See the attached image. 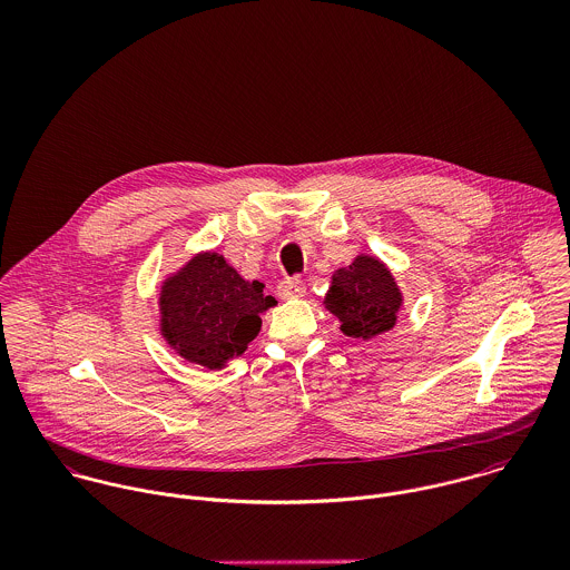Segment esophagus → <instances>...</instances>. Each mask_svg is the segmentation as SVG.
<instances>
[{"label":"esophagus","instance_id":"1","mask_svg":"<svg viewBox=\"0 0 570 570\" xmlns=\"http://www.w3.org/2000/svg\"><path fill=\"white\" fill-rule=\"evenodd\" d=\"M305 292H307V287H305V283L303 281H298V278H287V281H283L281 285H278V294L283 296V298H301V296H305Z\"/></svg>","mask_w":570,"mask_h":570}]
</instances>
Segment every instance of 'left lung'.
Listing matches in <instances>:
<instances>
[{"label":"left lung","mask_w":570,"mask_h":570,"mask_svg":"<svg viewBox=\"0 0 570 570\" xmlns=\"http://www.w3.org/2000/svg\"><path fill=\"white\" fill-rule=\"evenodd\" d=\"M402 305L404 296L395 276L377 256L368 254L335 269L325 296V307L340 321V331L362 340L391 331Z\"/></svg>","instance_id":"8db88e82"}]
</instances>
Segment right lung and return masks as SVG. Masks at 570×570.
<instances>
[{
  "instance_id": "add662e5",
  "label": "right lung",
  "mask_w": 570,
  "mask_h": 570,
  "mask_svg": "<svg viewBox=\"0 0 570 570\" xmlns=\"http://www.w3.org/2000/svg\"><path fill=\"white\" fill-rule=\"evenodd\" d=\"M263 283L244 276L217 252H199L160 287V333L186 362L219 371L261 331L276 305Z\"/></svg>"
}]
</instances>
